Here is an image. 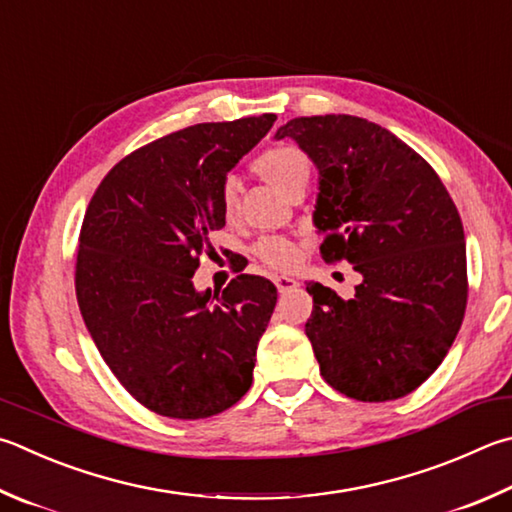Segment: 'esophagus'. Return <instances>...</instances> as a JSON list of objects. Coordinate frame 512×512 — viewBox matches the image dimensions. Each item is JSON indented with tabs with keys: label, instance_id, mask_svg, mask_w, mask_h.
Returning <instances> with one entry per match:
<instances>
[{
	"label": "esophagus",
	"instance_id": "esophagus-1",
	"mask_svg": "<svg viewBox=\"0 0 512 512\" xmlns=\"http://www.w3.org/2000/svg\"><path fill=\"white\" fill-rule=\"evenodd\" d=\"M273 282H275L277 291H280V293H288V291H293V288L297 286V282L293 280V277H286V275H277V277H273Z\"/></svg>",
	"mask_w": 512,
	"mask_h": 512
}]
</instances>
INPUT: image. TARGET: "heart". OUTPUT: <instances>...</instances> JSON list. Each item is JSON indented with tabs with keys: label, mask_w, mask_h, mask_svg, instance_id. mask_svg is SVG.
Returning a JSON list of instances; mask_svg holds the SVG:
<instances>
[{
	"label": "heart",
	"mask_w": 512,
	"mask_h": 512,
	"mask_svg": "<svg viewBox=\"0 0 512 512\" xmlns=\"http://www.w3.org/2000/svg\"><path fill=\"white\" fill-rule=\"evenodd\" d=\"M255 170L264 176L268 183H273L277 190L288 194L295 185H306L311 179V159L306 156L304 150L297 145H275L268 147L255 159ZM239 199H241V188L235 176H226L219 185V208L221 215L226 221H235L239 217ZM257 257L262 259L266 266L275 268V271H286L291 268L297 257H300V250L293 244L291 239L286 237H262L255 246Z\"/></svg>",
	"instance_id": "b5f03b06"
}]
</instances>
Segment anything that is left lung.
Instances as JSON below:
<instances>
[{
    "label": "left lung",
    "mask_w": 512,
    "mask_h": 512,
    "mask_svg": "<svg viewBox=\"0 0 512 512\" xmlns=\"http://www.w3.org/2000/svg\"><path fill=\"white\" fill-rule=\"evenodd\" d=\"M320 172L313 224L324 262L360 273L351 297L306 284L304 331L320 374L365 403L407 396L430 378L461 329L468 302L459 210L421 154L389 129L347 114L288 120Z\"/></svg>",
    "instance_id": "8db88e82"
}]
</instances>
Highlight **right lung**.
<instances>
[{"label": "right lung", "mask_w": 512, "mask_h": 512, "mask_svg": "<svg viewBox=\"0 0 512 512\" xmlns=\"http://www.w3.org/2000/svg\"><path fill=\"white\" fill-rule=\"evenodd\" d=\"M275 118L167 134L111 167L89 201L76 262L82 320L120 385L161 416H215L253 383L277 288L237 275L221 293H199L192 275L215 253L210 232L226 226L221 181Z\"/></svg>", "instance_id": "add662e5"}]
</instances>
